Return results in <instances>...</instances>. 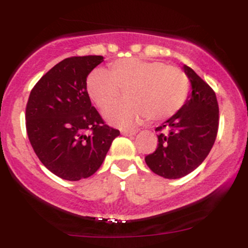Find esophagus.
Returning <instances> with one entry per match:
<instances>
[{"mask_svg": "<svg viewBox=\"0 0 248 248\" xmlns=\"http://www.w3.org/2000/svg\"><path fill=\"white\" fill-rule=\"evenodd\" d=\"M121 133L124 136H136L138 133V129H122Z\"/></svg>", "mask_w": 248, "mask_h": 248, "instance_id": "esophagus-1", "label": "esophagus"}]
</instances>
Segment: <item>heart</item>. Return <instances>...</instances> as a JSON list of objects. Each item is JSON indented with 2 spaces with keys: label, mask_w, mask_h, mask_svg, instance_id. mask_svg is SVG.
<instances>
[{
  "label": "heart",
  "mask_w": 248,
  "mask_h": 248,
  "mask_svg": "<svg viewBox=\"0 0 248 248\" xmlns=\"http://www.w3.org/2000/svg\"><path fill=\"white\" fill-rule=\"evenodd\" d=\"M86 90L99 108H106L127 92L129 101L103 111L109 124L132 127L147 117L163 121L176 114L186 103L189 81L179 68L163 62L131 57L115 61L110 73L97 68L89 74Z\"/></svg>",
  "instance_id": "obj_1"
}]
</instances>
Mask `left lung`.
I'll use <instances>...</instances> for the list:
<instances>
[{
    "label": "left lung",
    "instance_id": "1",
    "mask_svg": "<svg viewBox=\"0 0 248 248\" xmlns=\"http://www.w3.org/2000/svg\"><path fill=\"white\" fill-rule=\"evenodd\" d=\"M182 68L191 82V93L176 114L157 127L162 133L157 136L156 151L145 157L147 167L166 179H180L198 168L218 131V103L214 90L188 66Z\"/></svg>",
    "mask_w": 248,
    "mask_h": 248
}]
</instances>
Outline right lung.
Segmentation results:
<instances>
[{
	"label": "right lung",
	"mask_w": 248,
	"mask_h": 248,
	"mask_svg": "<svg viewBox=\"0 0 248 248\" xmlns=\"http://www.w3.org/2000/svg\"><path fill=\"white\" fill-rule=\"evenodd\" d=\"M103 56L62 60L39 79L26 106V131L39 161L68 181L91 176L99 169L117 129L104 124L92 107L87 76Z\"/></svg>",
	"instance_id": "1"
}]
</instances>
